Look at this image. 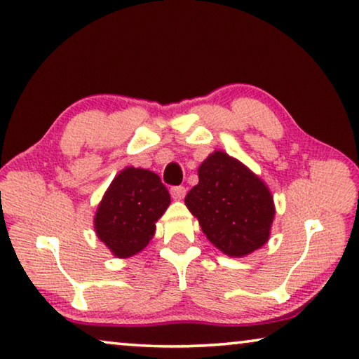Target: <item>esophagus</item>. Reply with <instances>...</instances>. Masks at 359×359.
<instances>
[{"label":"esophagus","instance_id":"1","mask_svg":"<svg viewBox=\"0 0 359 359\" xmlns=\"http://www.w3.org/2000/svg\"><path fill=\"white\" fill-rule=\"evenodd\" d=\"M187 194L185 187H172L171 188V196L175 199V201H180V199H184Z\"/></svg>","mask_w":359,"mask_h":359}]
</instances>
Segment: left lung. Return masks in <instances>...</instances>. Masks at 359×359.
<instances>
[{
  "label": "left lung",
  "instance_id": "8db88e82",
  "mask_svg": "<svg viewBox=\"0 0 359 359\" xmlns=\"http://www.w3.org/2000/svg\"><path fill=\"white\" fill-rule=\"evenodd\" d=\"M198 175L185 204L212 244L229 257L264 245L276 214L264 182L224 151L208 156Z\"/></svg>",
  "mask_w": 359,
  "mask_h": 359
}]
</instances>
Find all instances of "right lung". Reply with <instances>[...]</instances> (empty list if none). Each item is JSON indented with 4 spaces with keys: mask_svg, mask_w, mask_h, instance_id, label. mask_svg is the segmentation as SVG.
I'll use <instances>...</instances> for the list:
<instances>
[{
    "mask_svg": "<svg viewBox=\"0 0 359 359\" xmlns=\"http://www.w3.org/2000/svg\"><path fill=\"white\" fill-rule=\"evenodd\" d=\"M169 203L168 188L155 172L126 168L112 180L98 205L96 234L115 257H133L154 238L155 222Z\"/></svg>",
    "mask_w": 359,
    "mask_h": 359,
    "instance_id": "right-lung-1",
    "label": "right lung"
}]
</instances>
